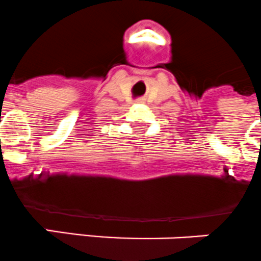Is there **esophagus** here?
<instances>
[{
  "instance_id": "obj_1",
  "label": "esophagus",
  "mask_w": 261,
  "mask_h": 261,
  "mask_svg": "<svg viewBox=\"0 0 261 261\" xmlns=\"http://www.w3.org/2000/svg\"><path fill=\"white\" fill-rule=\"evenodd\" d=\"M143 102H144L143 99H138V103H143Z\"/></svg>"
}]
</instances>
